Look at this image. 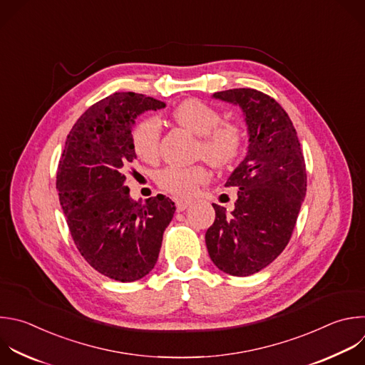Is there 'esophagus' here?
Returning a JSON list of instances; mask_svg holds the SVG:
<instances>
[{
    "label": "esophagus",
    "mask_w": 365,
    "mask_h": 365,
    "mask_svg": "<svg viewBox=\"0 0 365 365\" xmlns=\"http://www.w3.org/2000/svg\"><path fill=\"white\" fill-rule=\"evenodd\" d=\"M175 203H176L178 212H182L192 203V199L190 197H175Z\"/></svg>",
    "instance_id": "1"
}]
</instances>
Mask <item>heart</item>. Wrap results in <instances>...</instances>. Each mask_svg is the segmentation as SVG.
I'll return each instance as SVG.
<instances>
[{
	"label": "heart",
	"instance_id": "obj_1",
	"mask_svg": "<svg viewBox=\"0 0 365 365\" xmlns=\"http://www.w3.org/2000/svg\"><path fill=\"white\" fill-rule=\"evenodd\" d=\"M178 123L199 136L197 153L216 166L230 163L240 152L242 133L239 128L222 121L220 113L209 104L189 98L173 111ZM162 126L153 115L142 118L132 132V143L136 155L145 162L159 158ZM207 179L203 166H169L158 173L159 186L173 195H190L199 183Z\"/></svg>",
	"mask_w": 365,
	"mask_h": 365
}]
</instances>
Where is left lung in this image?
<instances>
[{"mask_svg": "<svg viewBox=\"0 0 365 365\" xmlns=\"http://www.w3.org/2000/svg\"><path fill=\"white\" fill-rule=\"evenodd\" d=\"M213 98L244 111L250 146L225 186H236L235 209L212 203L216 217L205 240L212 262L233 277H250L285 250L307 193L305 160L287 111L254 88L217 91Z\"/></svg>", "mask_w": 365, "mask_h": 365, "instance_id": "left-lung-1", "label": "left lung"}]
</instances>
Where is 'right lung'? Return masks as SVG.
<instances>
[{"instance_id":"add662e5","label":"right lung","mask_w":365,"mask_h":365,"mask_svg":"<svg viewBox=\"0 0 365 365\" xmlns=\"http://www.w3.org/2000/svg\"><path fill=\"white\" fill-rule=\"evenodd\" d=\"M165 106L145 94L113 93L76 121L58 163L57 190L74 244L114 281L133 282L155 268L176 210L163 195L136 202L125 186V169L136 159L135 120Z\"/></svg>"}]
</instances>
